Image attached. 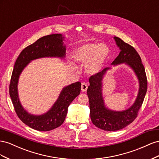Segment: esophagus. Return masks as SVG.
Wrapping results in <instances>:
<instances>
[{
	"mask_svg": "<svg viewBox=\"0 0 159 159\" xmlns=\"http://www.w3.org/2000/svg\"><path fill=\"white\" fill-rule=\"evenodd\" d=\"M87 88H88V85L87 83H83L82 84H81V90H82L83 92H85L86 90H87Z\"/></svg>",
	"mask_w": 159,
	"mask_h": 159,
	"instance_id": "obj_1",
	"label": "esophagus"
}]
</instances>
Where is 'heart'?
<instances>
[{"label":"heart","instance_id":"1","mask_svg":"<svg viewBox=\"0 0 159 159\" xmlns=\"http://www.w3.org/2000/svg\"><path fill=\"white\" fill-rule=\"evenodd\" d=\"M109 54V49L105 44L87 43L77 48L73 55L75 61L85 64L89 74L97 73L101 69Z\"/></svg>","mask_w":159,"mask_h":159}]
</instances>
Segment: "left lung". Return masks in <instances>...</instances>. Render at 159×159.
<instances>
[{
	"instance_id": "1",
	"label": "left lung",
	"mask_w": 159,
	"mask_h": 159,
	"mask_svg": "<svg viewBox=\"0 0 159 159\" xmlns=\"http://www.w3.org/2000/svg\"><path fill=\"white\" fill-rule=\"evenodd\" d=\"M114 39L120 52L111 65H117L125 63L129 65L137 76L139 90L135 102L130 108L122 111H114L105 107L102 94L103 77L107 70L111 68H105L101 72L90 77L87 95L89 100L90 119L97 127L107 131L120 130L134 121L143 105L147 90L146 72L139 53L134 47L125 43L120 38L115 37Z\"/></svg>"
}]
</instances>
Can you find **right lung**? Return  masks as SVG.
<instances>
[{
	"label": "right lung",
	"mask_w": 159,
	"mask_h": 159,
	"mask_svg": "<svg viewBox=\"0 0 159 159\" xmlns=\"http://www.w3.org/2000/svg\"><path fill=\"white\" fill-rule=\"evenodd\" d=\"M62 34H53L44 36L26 47L19 54L12 70L9 94L15 111L25 125L34 130L48 131L60 126L66 118L68 107L80 93L81 83L76 82L63 88L57 101L47 112L41 115H31L22 107L18 94L17 85L22 71L33 60L43 57H65L66 48L63 45Z\"/></svg>",
	"instance_id": "1"
}]
</instances>
